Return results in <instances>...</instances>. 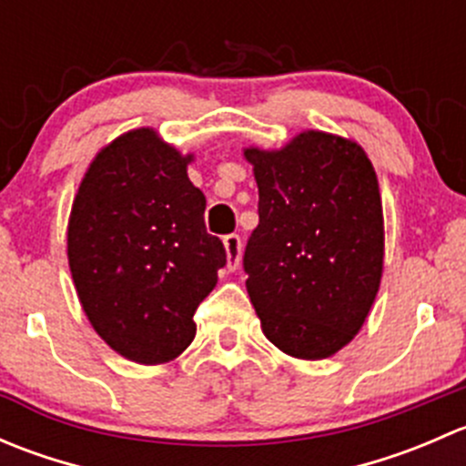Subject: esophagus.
Listing matches in <instances>:
<instances>
[{
	"instance_id": "esophagus-1",
	"label": "esophagus",
	"mask_w": 466,
	"mask_h": 466,
	"mask_svg": "<svg viewBox=\"0 0 466 466\" xmlns=\"http://www.w3.org/2000/svg\"><path fill=\"white\" fill-rule=\"evenodd\" d=\"M223 246L225 252H228V270H237L238 263H241V237H238V234H228V237L223 238Z\"/></svg>"
}]
</instances>
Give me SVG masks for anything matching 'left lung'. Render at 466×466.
<instances>
[{
  "label": "left lung",
  "instance_id": "left-lung-1",
  "mask_svg": "<svg viewBox=\"0 0 466 466\" xmlns=\"http://www.w3.org/2000/svg\"><path fill=\"white\" fill-rule=\"evenodd\" d=\"M243 155L259 187L243 268L263 333L295 359H329L360 331L379 293L383 207L372 162L320 130Z\"/></svg>",
  "mask_w": 466,
  "mask_h": 466
}]
</instances>
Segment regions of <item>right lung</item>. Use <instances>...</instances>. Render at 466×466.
<instances>
[{"label": "right lung", "mask_w": 466, "mask_h": 466, "mask_svg": "<svg viewBox=\"0 0 466 466\" xmlns=\"http://www.w3.org/2000/svg\"><path fill=\"white\" fill-rule=\"evenodd\" d=\"M153 128L101 148L74 198L67 257L94 331L128 360L168 363L191 345L194 313L228 263L205 229V194Z\"/></svg>", "instance_id": "obj_1"}]
</instances>
